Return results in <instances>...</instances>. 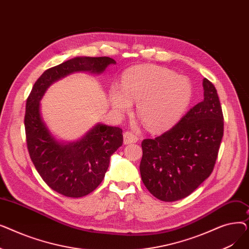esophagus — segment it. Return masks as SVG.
Instances as JSON below:
<instances>
[{
    "instance_id": "34e87169",
    "label": "esophagus",
    "mask_w": 249,
    "mask_h": 249,
    "mask_svg": "<svg viewBox=\"0 0 249 249\" xmlns=\"http://www.w3.org/2000/svg\"><path fill=\"white\" fill-rule=\"evenodd\" d=\"M138 141V136L134 134L132 131H126L124 132V143L125 144H131V143H135Z\"/></svg>"
}]
</instances>
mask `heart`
I'll list each match as a JSON object with an SVG mask.
<instances>
[{
  "label": "heart",
  "mask_w": 249,
  "mask_h": 249,
  "mask_svg": "<svg viewBox=\"0 0 249 249\" xmlns=\"http://www.w3.org/2000/svg\"><path fill=\"white\" fill-rule=\"evenodd\" d=\"M193 88L187 77L154 65H138L127 71L122 89L113 87L110 103L119 113L129 112L137 102V116L151 132L174 126L191 103Z\"/></svg>",
  "instance_id": "obj_1"
}]
</instances>
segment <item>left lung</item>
Segmentation results:
<instances>
[{
    "label": "left lung",
    "instance_id": "obj_1",
    "mask_svg": "<svg viewBox=\"0 0 249 249\" xmlns=\"http://www.w3.org/2000/svg\"><path fill=\"white\" fill-rule=\"evenodd\" d=\"M204 100L171 130L141 143L140 175L160 201L191 195L213 172L224 132L223 113L214 85L204 78Z\"/></svg>",
    "mask_w": 249,
    "mask_h": 249
}]
</instances>
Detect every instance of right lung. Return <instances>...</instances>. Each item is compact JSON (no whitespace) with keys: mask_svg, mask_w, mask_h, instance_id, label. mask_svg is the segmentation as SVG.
<instances>
[{"mask_svg":"<svg viewBox=\"0 0 249 249\" xmlns=\"http://www.w3.org/2000/svg\"><path fill=\"white\" fill-rule=\"evenodd\" d=\"M115 63L107 56L75 57L62 62L40 75L26 102L24 124L30 159L45 184L65 197L80 198L96 190L111 155L122 145V129L98 124L81 140L62 144L51 136L42 121L39 102L59 78L74 71L101 73Z\"/></svg>","mask_w":249,"mask_h":249,"instance_id":"add662e5","label":"right lung"}]
</instances>
